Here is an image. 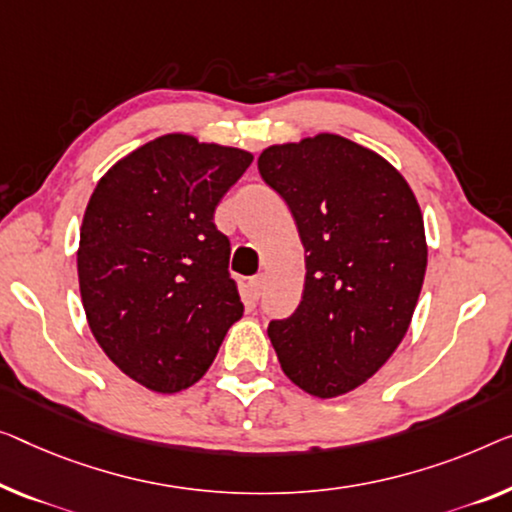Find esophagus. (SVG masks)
Returning <instances> with one entry per match:
<instances>
[{
  "instance_id": "obj_1",
  "label": "esophagus",
  "mask_w": 512,
  "mask_h": 512,
  "mask_svg": "<svg viewBox=\"0 0 512 512\" xmlns=\"http://www.w3.org/2000/svg\"><path fill=\"white\" fill-rule=\"evenodd\" d=\"M250 292H253V299H259V294H262V287H264V276L259 273V276H253L248 282Z\"/></svg>"
}]
</instances>
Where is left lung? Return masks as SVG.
I'll list each match as a JSON object with an SVG mask.
<instances>
[{
	"label": "left lung",
	"mask_w": 512,
	"mask_h": 512,
	"mask_svg": "<svg viewBox=\"0 0 512 512\" xmlns=\"http://www.w3.org/2000/svg\"><path fill=\"white\" fill-rule=\"evenodd\" d=\"M257 167L308 253L303 299L269 324L271 345L296 386L338 398L375 375L409 329L427 266L421 207L386 158L342 135L271 144Z\"/></svg>",
	"instance_id": "1"
}]
</instances>
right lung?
Here are the masks:
<instances>
[{
	"instance_id": "right-lung-1",
	"label": "right lung",
	"mask_w": 512,
	"mask_h": 512,
	"mask_svg": "<svg viewBox=\"0 0 512 512\" xmlns=\"http://www.w3.org/2000/svg\"><path fill=\"white\" fill-rule=\"evenodd\" d=\"M250 163V151L167 133L117 160L89 197L78 248L89 329L149 391L200 381L243 315L213 211Z\"/></svg>"
}]
</instances>
